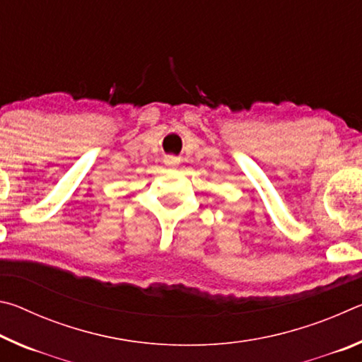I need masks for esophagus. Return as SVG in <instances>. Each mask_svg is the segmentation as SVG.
Returning a JSON list of instances; mask_svg holds the SVG:
<instances>
[{"label": "esophagus", "instance_id": "obj_1", "mask_svg": "<svg viewBox=\"0 0 362 362\" xmlns=\"http://www.w3.org/2000/svg\"><path fill=\"white\" fill-rule=\"evenodd\" d=\"M164 163H166L168 166H175V164H177V159H175V158H173V156H168L166 159H164Z\"/></svg>", "mask_w": 362, "mask_h": 362}]
</instances>
